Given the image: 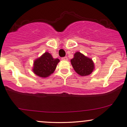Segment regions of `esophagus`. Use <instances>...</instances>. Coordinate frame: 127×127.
Segmentation results:
<instances>
[{
    "label": "esophagus",
    "mask_w": 127,
    "mask_h": 127,
    "mask_svg": "<svg viewBox=\"0 0 127 127\" xmlns=\"http://www.w3.org/2000/svg\"><path fill=\"white\" fill-rule=\"evenodd\" d=\"M62 60H68V58L67 57H64L62 58Z\"/></svg>",
    "instance_id": "obj_1"
}]
</instances>
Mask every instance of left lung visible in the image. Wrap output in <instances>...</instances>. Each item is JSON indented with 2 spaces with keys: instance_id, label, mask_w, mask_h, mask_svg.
<instances>
[{
  "instance_id": "left-lung-1",
  "label": "left lung",
  "mask_w": 127,
  "mask_h": 127,
  "mask_svg": "<svg viewBox=\"0 0 127 127\" xmlns=\"http://www.w3.org/2000/svg\"><path fill=\"white\" fill-rule=\"evenodd\" d=\"M71 63L76 72L81 76L89 75L95 69L92 60L80 52H76L74 54V57L71 60Z\"/></svg>"
}]
</instances>
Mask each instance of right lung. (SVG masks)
<instances>
[{"mask_svg":"<svg viewBox=\"0 0 127 127\" xmlns=\"http://www.w3.org/2000/svg\"><path fill=\"white\" fill-rule=\"evenodd\" d=\"M59 62V59H54L51 54L46 52L34 61L33 72L39 77L45 78L54 73Z\"/></svg>","mask_w":127,"mask_h":127,"instance_id":"right-lung-1","label":"right lung"}]
</instances>
